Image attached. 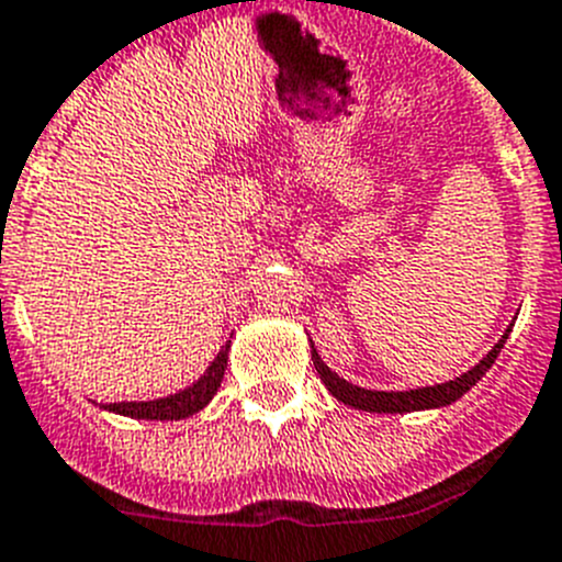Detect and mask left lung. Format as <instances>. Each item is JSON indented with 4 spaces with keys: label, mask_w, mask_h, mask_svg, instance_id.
<instances>
[{
    "label": "left lung",
    "mask_w": 562,
    "mask_h": 562,
    "mask_svg": "<svg viewBox=\"0 0 562 562\" xmlns=\"http://www.w3.org/2000/svg\"><path fill=\"white\" fill-rule=\"evenodd\" d=\"M509 330L501 336V341H497L495 348H492L475 368L467 370V373L458 375V379H452V382L432 384V387L418 390H402V393H396V390H390V393L387 390H364L359 387V384L345 382V379H339L328 364L322 362L319 353L314 350V345H311V359H314V368L316 373H319L322 384H325V387L330 390V396L339 398L341 404H350V407L356 409H368V413H413V409L447 407V404H452L456 398H461L472 384L481 382V375L492 368V362H495L501 348H504V341L509 339Z\"/></svg>",
    "instance_id": "8db88e82"
}]
</instances>
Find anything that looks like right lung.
<instances>
[{
	"label": "right lung",
	"instance_id": "add662e5",
	"mask_svg": "<svg viewBox=\"0 0 562 562\" xmlns=\"http://www.w3.org/2000/svg\"><path fill=\"white\" fill-rule=\"evenodd\" d=\"M228 348H232V345L226 341V348L214 356V362L209 364L206 373L200 375L192 387L180 390V393H175V396L155 398V402L104 404V409H112V413L130 416V418H149V422H178V418L194 416L198 409H203L209 402H212V396L217 393V387H221L223 373H226V362H228Z\"/></svg>",
	"mask_w": 562,
	"mask_h": 562
}]
</instances>
